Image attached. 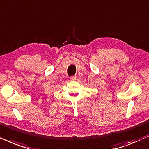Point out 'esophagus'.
Listing matches in <instances>:
<instances>
[{"instance_id":"1","label":"esophagus","mask_w":149,"mask_h":149,"mask_svg":"<svg viewBox=\"0 0 149 149\" xmlns=\"http://www.w3.org/2000/svg\"><path fill=\"white\" fill-rule=\"evenodd\" d=\"M70 79L71 80H73V81H74V80H76V79H77V77L76 76H71V77H70Z\"/></svg>"}]
</instances>
